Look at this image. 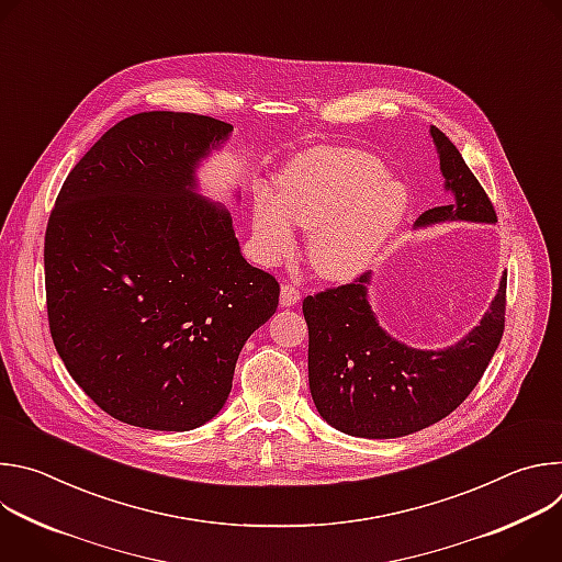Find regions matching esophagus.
<instances>
[{"mask_svg": "<svg viewBox=\"0 0 562 562\" xmlns=\"http://www.w3.org/2000/svg\"><path fill=\"white\" fill-rule=\"evenodd\" d=\"M300 302V291L293 284H282L280 289V304L282 306H293Z\"/></svg>", "mask_w": 562, "mask_h": 562, "instance_id": "1", "label": "esophagus"}]
</instances>
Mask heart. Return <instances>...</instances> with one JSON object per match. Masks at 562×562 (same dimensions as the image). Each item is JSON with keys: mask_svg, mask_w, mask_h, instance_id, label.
I'll use <instances>...</instances> for the list:
<instances>
[{"mask_svg": "<svg viewBox=\"0 0 562 562\" xmlns=\"http://www.w3.org/2000/svg\"><path fill=\"white\" fill-rule=\"evenodd\" d=\"M407 211V191L386 178L380 159L356 148H311L276 178V195L254 200V243L262 262L295 247L293 224L308 228L315 273L349 280L369 269Z\"/></svg>", "mask_w": 562, "mask_h": 562, "instance_id": "b5f03b06", "label": "heart"}]
</instances>
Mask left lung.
<instances>
[{"mask_svg":"<svg viewBox=\"0 0 562 562\" xmlns=\"http://www.w3.org/2000/svg\"><path fill=\"white\" fill-rule=\"evenodd\" d=\"M429 131L445 189L456 202L425 211L416 226L498 222L492 200L453 142L436 126ZM369 282L371 276L362 273L349 284L304 297L311 397L317 414L342 434L378 440L409 436L447 418L483 378L505 331L507 273L480 325L440 351L393 340L369 306Z\"/></svg>","mask_w":562,"mask_h":562,"instance_id":"obj_1","label":"left lung"}]
</instances>
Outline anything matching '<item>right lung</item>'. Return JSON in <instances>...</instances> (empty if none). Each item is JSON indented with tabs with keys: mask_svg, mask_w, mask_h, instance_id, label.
<instances>
[{
	"mask_svg": "<svg viewBox=\"0 0 562 562\" xmlns=\"http://www.w3.org/2000/svg\"><path fill=\"white\" fill-rule=\"evenodd\" d=\"M231 124L131 115L68 173L44 239L55 349L93 403L133 427L189 431L224 407L239 351L278 308L231 213L202 200L195 167Z\"/></svg>",
	"mask_w": 562,
	"mask_h": 562,
	"instance_id": "right-lung-1",
	"label": "right lung"
}]
</instances>
